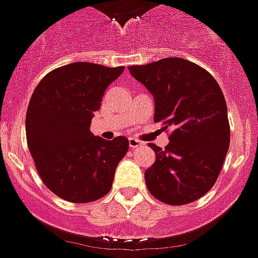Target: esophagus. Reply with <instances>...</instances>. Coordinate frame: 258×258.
Wrapping results in <instances>:
<instances>
[{"label": "esophagus", "mask_w": 258, "mask_h": 258, "mask_svg": "<svg viewBox=\"0 0 258 258\" xmlns=\"http://www.w3.org/2000/svg\"><path fill=\"white\" fill-rule=\"evenodd\" d=\"M128 143H130V147L131 148H138L139 146H142V142H139L138 139H134V138L128 139Z\"/></svg>", "instance_id": "34e87169"}]
</instances>
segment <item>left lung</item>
I'll return each mask as SVG.
<instances>
[{"mask_svg":"<svg viewBox=\"0 0 258 258\" xmlns=\"http://www.w3.org/2000/svg\"><path fill=\"white\" fill-rule=\"evenodd\" d=\"M128 70L154 95L155 123L173 128L164 150L148 144L156 154L144 172L150 194L169 205L198 200L216 183L231 142L219 83L183 58H163Z\"/></svg>","mask_w":258,"mask_h":258,"instance_id":"1","label":"left lung"}]
</instances>
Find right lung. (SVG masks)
Returning a JSON list of instances; mask_svg holds the SVG:
<instances>
[{
    "label": "right lung",
    "mask_w": 258,
    "mask_h": 258,
    "mask_svg": "<svg viewBox=\"0 0 258 258\" xmlns=\"http://www.w3.org/2000/svg\"><path fill=\"white\" fill-rule=\"evenodd\" d=\"M124 68L75 62L46 74L26 111V139L46 187L71 203L103 198L115 169L128 150V139L104 140L90 131L110 83Z\"/></svg>",
    "instance_id": "1"
}]
</instances>
